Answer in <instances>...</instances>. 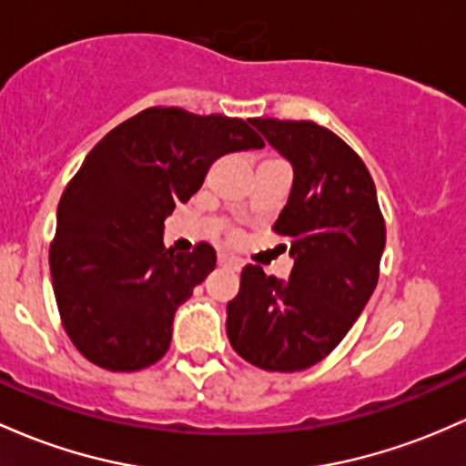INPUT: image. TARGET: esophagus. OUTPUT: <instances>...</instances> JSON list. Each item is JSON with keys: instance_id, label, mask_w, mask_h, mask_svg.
I'll return each instance as SVG.
<instances>
[{"instance_id": "obj_1", "label": "esophagus", "mask_w": 466, "mask_h": 466, "mask_svg": "<svg viewBox=\"0 0 466 466\" xmlns=\"http://www.w3.org/2000/svg\"><path fill=\"white\" fill-rule=\"evenodd\" d=\"M218 265H221V268L234 269V272H238V269H241V260H238V258H229V257H218Z\"/></svg>"}]
</instances>
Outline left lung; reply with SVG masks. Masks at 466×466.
<instances>
[{
	"label": "left lung",
	"mask_w": 466,
	"mask_h": 466,
	"mask_svg": "<svg viewBox=\"0 0 466 466\" xmlns=\"http://www.w3.org/2000/svg\"><path fill=\"white\" fill-rule=\"evenodd\" d=\"M294 167L274 232L288 238L289 280L245 265L228 303L234 351L265 371H300L329 354L374 294L385 218L362 158L314 121L249 119Z\"/></svg>",
	"instance_id": "left-lung-1"
}]
</instances>
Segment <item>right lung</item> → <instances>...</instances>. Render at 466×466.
Listing matches in <instances>:
<instances>
[{"mask_svg": "<svg viewBox=\"0 0 466 466\" xmlns=\"http://www.w3.org/2000/svg\"><path fill=\"white\" fill-rule=\"evenodd\" d=\"M263 147L248 121L141 110L110 130L81 163L57 208L50 274L66 334L108 371H139L166 356L178 305L217 265L212 245L177 254L163 221L190 201L209 166Z\"/></svg>", "mask_w": 466, "mask_h": 466, "instance_id": "add662e5", "label": "right lung"}]
</instances>
